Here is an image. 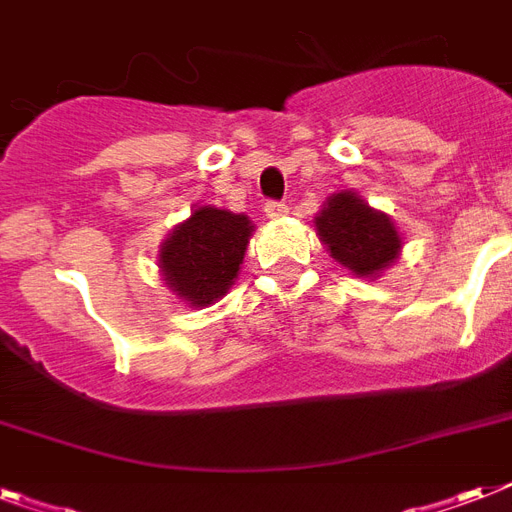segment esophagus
Listing matches in <instances>:
<instances>
[{"instance_id": "obj_1", "label": "esophagus", "mask_w": 512, "mask_h": 512, "mask_svg": "<svg viewBox=\"0 0 512 512\" xmlns=\"http://www.w3.org/2000/svg\"><path fill=\"white\" fill-rule=\"evenodd\" d=\"M287 212L289 207L284 201H268V204H265V217H271V220H279V217H284Z\"/></svg>"}]
</instances>
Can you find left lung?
<instances>
[{
    "label": "left lung",
    "instance_id": "left-lung-1",
    "mask_svg": "<svg viewBox=\"0 0 512 512\" xmlns=\"http://www.w3.org/2000/svg\"><path fill=\"white\" fill-rule=\"evenodd\" d=\"M316 231L337 263L364 279H374L396 263L401 252V236L393 220L353 191L329 196L316 217Z\"/></svg>",
    "mask_w": 512,
    "mask_h": 512
}]
</instances>
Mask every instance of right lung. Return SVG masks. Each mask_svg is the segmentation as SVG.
<instances>
[{
  "label": "right lung",
  "mask_w": 512,
  "mask_h": 512,
  "mask_svg": "<svg viewBox=\"0 0 512 512\" xmlns=\"http://www.w3.org/2000/svg\"><path fill=\"white\" fill-rule=\"evenodd\" d=\"M255 225L247 215L199 207L164 239L159 268L167 287L191 308H204L231 289Z\"/></svg>",
  "instance_id": "right-lung-1"
}]
</instances>
